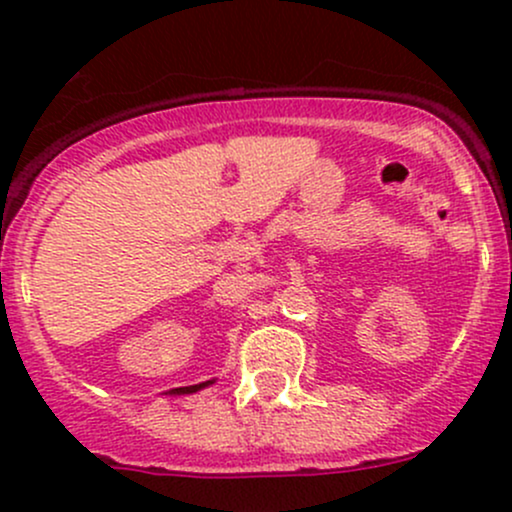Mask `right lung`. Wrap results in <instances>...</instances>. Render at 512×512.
I'll use <instances>...</instances> for the list:
<instances>
[{
    "mask_svg": "<svg viewBox=\"0 0 512 512\" xmlns=\"http://www.w3.org/2000/svg\"><path fill=\"white\" fill-rule=\"evenodd\" d=\"M204 385H209V383H202V385H190V387H175V390H170V392H173V395H190V392L202 390Z\"/></svg>",
    "mask_w": 512,
    "mask_h": 512,
    "instance_id": "add662e5",
    "label": "right lung"
}]
</instances>
